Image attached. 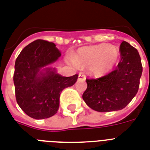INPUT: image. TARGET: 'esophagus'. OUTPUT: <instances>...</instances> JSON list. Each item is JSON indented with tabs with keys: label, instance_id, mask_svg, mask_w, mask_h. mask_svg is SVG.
<instances>
[{
	"label": "esophagus",
	"instance_id": "obj_1",
	"mask_svg": "<svg viewBox=\"0 0 150 150\" xmlns=\"http://www.w3.org/2000/svg\"><path fill=\"white\" fill-rule=\"evenodd\" d=\"M86 75L83 73H79V81H85L86 80Z\"/></svg>",
	"mask_w": 150,
	"mask_h": 150
}]
</instances>
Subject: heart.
Wrapping results in <instances>:
<instances>
[{"mask_svg":"<svg viewBox=\"0 0 150 150\" xmlns=\"http://www.w3.org/2000/svg\"><path fill=\"white\" fill-rule=\"evenodd\" d=\"M119 54L116 47L102 44L79 48L73 58L77 65L89 66L90 72L99 77L112 69L119 61Z\"/></svg>","mask_w":150,"mask_h":150,"instance_id":"1","label":"heart"}]
</instances>
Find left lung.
Instances as JSON below:
<instances>
[{
  "mask_svg": "<svg viewBox=\"0 0 150 150\" xmlns=\"http://www.w3.org/2000/svg\"><path fill=\"white\" fill-rule=\"evenodd\" d=\"M119 52L121 60L115 70L98 79H86L82 98L93 110L107 112L124 109L138 92L142 72L138 51L122 41Z\"/></svg>",
  "mask_w": 150,
  "mask_h": 150,
  "instance_id": "8db88e82",
  "label": "left lung"
}]
</instances>
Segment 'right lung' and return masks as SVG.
I'll return each mask as SVG.
<instances>
[{"label":"right lung","mask_w":150,"mask_h":150,"mask_svg":"<svg viewBox=\"0 0 150 150\" xmlns=\"http://www.w3.org/2000/svg\"><path fill=\"white\" fill-rule=\"evenodd\" d=\"M61 52L52 42L36 40L21 52L15 61L14 84L20 108L35 119L52 117L58 112L64 88L73 86L79 75L64 77L55 69H41L58 60Z\"/></svg>","instance_id":"add662e5"}]
</instances>
